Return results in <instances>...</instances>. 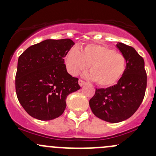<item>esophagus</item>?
Here are the masks:
<instances>
[{
    "label": "esophagus",
    "instance_id": "34e87169",
    "mask_svg": "<svg viewBox=\"0 0 156 156\" xmlns=\"http://www.w3.org/2000/svg\"><path fill=\"white\" fill-rule=\"evenodd\" d=\"M78 84H79V85L81 86V87H82V86L85 84V82H84V81H82V80L79 79V81H78Z\"/></svg>",
    "mask_w": 156,
    "mask_h": 156
}]
</instances>
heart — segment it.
I'll list each match as a JSON object with an SVG mask.
<instances>
[{
  "instance_id": "obj_1",
  "label": "heart",
  "mask_w": 156,
  "mask_h": 156,
  "mask_svg": "<svg viewBox=\"0 0 156 156\" xmlns=\"http://www.w3.org/2000/svg\"><path fill=\"white\" fill-rule=\"evenodd\" d=\"M66 65L72 75H78L90 66L88 78L102 87H109L118 82L126 69L125 56L113 48L90 44L81 48H72L65 57Z\"/></svg>"
}]
</instances>
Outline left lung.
<instances>
[{
    "label": "left lung",
    "mask_w": 156,
    "mask_h": 156,
    "mask_svg": "<svg viewBox=\"0 0 156 156\" xmlns=\"http://www.w3.org/2000/svg\"><path fill=\"white\" fill-rule=\"evenodd\" d=\"M116 48L126 58L125 73L115 85L97 88L89 102L93 113L110 123L123 122L134 114L144 98L147 78L144 59L134 48L120 42Z\"/></svg>",
    "instance_id": "left-lung-1"
}]
</instances>
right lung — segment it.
I'll use <instances>...</instances> for the list:
<instances>
[{
	"instance_id": "1",
	"label": "right lung",
	"mask_w": 156,
	"mask_h": 156,
	"mask_svg": "<svg viewBox=\"0 0 156 156\" xmlns=\"http://www.w3.org/2000/svg\"><path fill=\"white\" fill-rule=\"evenodd\" d=\"M75 44L71 39H47L20 56L16 75L19 102L31 117L41 121L58 118L66 107L69 94L81 87L69 75L64 57Z\"/></svg>"
}]
</instances>
